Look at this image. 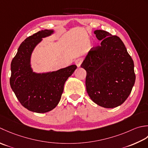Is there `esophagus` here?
<instances>
[{
	"label": "esophagus",
	"instance_id": "1",
	"mask_svg": "<svg viewBox=\"0 0 148 148\" xmlns=\"http://www.w3.org/2000/svg\"><path fill=\"white\" fill-rule=\"evenodd\" d=\"M75 64H76V65L78 66V67H80L81 64H82V58H78L77 59L75 60Z\"/></svg>",
	"mask_w": 148,
	"mask_h": 148
}]
</instances>
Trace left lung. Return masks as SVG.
<instances>
[{"label":"left lung","mask_w":148,"mask_h":148,"mask_svg":"<svg viewBox=\"0 0 148 148\" xmlns=\"http://www.w3.org/2000/svg\"><path fill=\"white\" fill-rule=\"evenodd\" d=\"M94 33L101 45L92 48L81 64L87 73L86 91L99 106L118 107L128 98L135 84L134 61L118 36L103 30Z\"/></svg>","instance_id":"left-lung-1"}]
</instances>
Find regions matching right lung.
<instances>
[{
  "label": "right lung",
  "instance_id": "right-lung-1",
  "mask_svg": "<svg viewBox=\"0 0 148 148\" xmlns=\"http://www.w3.org/2000/svg\"><path fill=\"white\" fill-rule=\"evenodd\" d=\"M53 32V30H42L26 38L11 61V89L22 106L34 112H47L57 106L65 82L77 68L73 64L46 73L32 71L31 57L33 50L42 38Z\"/></svg>",
  "mask_w": 148,
  "mask_h": 148
}]
</instances>
